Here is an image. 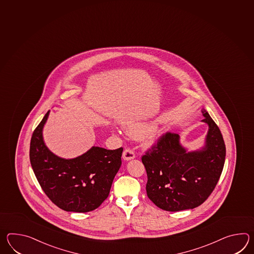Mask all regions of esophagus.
Listing matches in <instances>:
<instances>
[{
    "label": "esophagus",
    "instance_id": "esophagus-1",
    "mask_svg": "<svg viewBox=\"0 0 254 254\" xmlns=\"http://www.w3.org/2000/svg\"><path fill=\"white\" fill-rule=\"evenodd\" d=\"M134 158H135V152L132 149H130V148L125 149L124 152H123V159L124 160L128 161V160H131Z\"/></svg>",
    "mask_w": 254,
    "mask_h": 254
}]
</instances>
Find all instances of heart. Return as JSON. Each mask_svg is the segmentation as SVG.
<instances>
[{
    "instance_id": "b5f03b06",
    "label": "heart",
    "mask_w": 254,
    "mask_h": 254,
    "mask_svg": "<svg viewBox=\"0 0 254 254\" xmlns=\"http://www.w3.org/2000/svg\"><path fill=\"white\" fill-rule=\"evenodd\" d=\"M148 129H149V126L146 123H131L127 125L126 127L127 132L133 136H139ZM159 136H160V132L156 130H149L147 132V138L149 144L157 142Z\"/></svg>"
}]
</instances>
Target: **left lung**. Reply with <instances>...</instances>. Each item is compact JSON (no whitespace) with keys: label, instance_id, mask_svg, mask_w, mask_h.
Returning a JSON list of instances; mask_svg holds the SVG:
<instances>
[{"label":"left lung","instance_id":"8db88e82","mask_svg":"<svg viewBox=\"0 0 254 254\" xmlns=\"http://www.w3.org/2000/svg\"><path fill=\"white\" fill-rule=\"evenodd\" d=\"M209 130L205 146L187 151L180 135L167 132L142 157L147 171V197L158 208L167 211L194 209L213 191L220 180L226 147L219 127L202 109Z\"/></svg>","mask_w":254,"mask_h":254}]
</instances>
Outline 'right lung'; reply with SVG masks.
Listing matches in <instances>:
<instances>
[{
	"instance_id": "right-lung-1",
	"label": "right lung",
	"mask_w": 254,
	"mask_h": 254,
	"mask_svg": "<svg viewBox=\"0 0 254 254\" xmlns=\"http://www.w3.org/2000/svg\"><path fill=\"white\" fill-rule=\"evenodd\" d=\"M49 112L34 129L30 161L40 186L52 202L65 211L88 212L108 197L121 166L123 148L92 147L77 158H59L45 146L43 128Z\"/></svg>"
}]
</instances>
